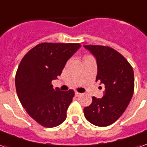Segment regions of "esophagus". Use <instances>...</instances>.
<instances>
[{
    "label": "esophagus",
    "instance_id": "esophagus-1",
    "mask_svg": "<svg viewBox=\"0 0 147 147\" xmlns=\"http://www.w3.org/2000/svg\"><path fill=\"white\" fill-rule=\"evenodd\" d=\"M75 95H76V96H80L82 95L81 93H80V92H75Z\"/></svg>",
    "mask_w": 147,
    "mask_h": 147
}]
</instances>
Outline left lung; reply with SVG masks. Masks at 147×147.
<instances>
[{
  "label": "left lung",
  "instance_id": "8db88e82",
  "mask_svg": "<svg viewBox=\"0 0 147 147\" xmlns=\"http://www.w3.org/2000/svg\"><path fill=\"white\" fill-rule=\"evenodd\" d=\"M96 59V81L105 85L103 97H92L84 108L86 119L97 126L115 123L126 110L134 92V73L131 65L120 53L109 46L84 45Z\"/></svg>",
  "mask_w": 147,
  "mask_h": 147
}]
</instances>
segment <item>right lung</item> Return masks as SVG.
<instances>
[{
  "instance_id": "right-lung-1",
  "label": "right lung",
  "mask_w": 147,
  "mask_h": 147,
  "mask_svg": "<svg viewBox=\"0 0 147 147\" xmlns=\"http://www.w3.org/2000/svg\"><path fill=\"white\" fill-rule=\"evenodd\" d=\"M81 47L78 43H41L31 49L20 62L15 86L22 106L42 126L51 128L65 120L73 90L53 88L66 62Z\"/></svg>"
}]
</instances>
